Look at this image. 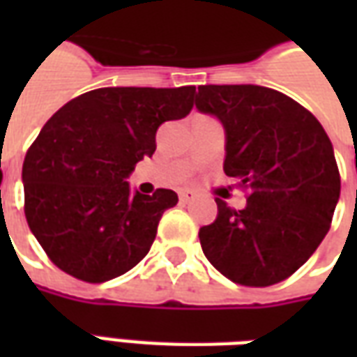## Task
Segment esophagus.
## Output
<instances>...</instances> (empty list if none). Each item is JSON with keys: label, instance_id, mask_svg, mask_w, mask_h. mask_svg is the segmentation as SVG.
I'll list each match as a JSON object with an SVG mask.
<instances>
[{"label": "esophagus", "instance_id": "34e87169", "mask_svg": "<svg viewBox=\"0 0 357 357\" xmlns=\"http://www.w3.org/2000/svg\"><path fill=\"white\" fill-rule=\"evenodd\" d=\"M197 197H199V195L195 193L193 189H181V191H179V201L181 202H191L195 201Z\"/></svg>", "mask_w": 357, "mask_h": 357}]
</instances>
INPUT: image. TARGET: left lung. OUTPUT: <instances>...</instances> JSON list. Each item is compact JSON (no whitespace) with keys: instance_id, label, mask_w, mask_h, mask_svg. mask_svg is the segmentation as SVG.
<instances>
[{"instance_id":"obj_1","label":"left lung","mask_w":357,"mask_h":357,"mask_svg":"<svg viewBox=\"0 0 357 357\" xmlns=\"http://www.w3.org/2000/svg\"><path fill=\"white\" fill-rule=\"evenodd\" d=\"M195 107L222 122L224 172L250 189L243 210L216 199L218 218L199 231L202 252L235 283H279L329 231L340 197L329 135L294 99L252 84L199 86Z\"/></svg>"}]
</instances>
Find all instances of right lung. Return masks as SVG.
Segmentation results:
<instances>
[{
  "label": "right lung",
  "instance_id": "1",
  "mask_svg": "<svg viewBox=\"0 0 357 357\" xmlns=\"http://www.w3.org/2000/svg\"><path fill=\"white\" fill-rule=\"evenodd\" d=\"M195 86L101 88L59 109L22 164L24 214L51 262L102 283L139 264L178 195L130 189V174L155 153L158 126L185 118Z\"/></svg>",
  "mask_w": 357,
  "mask_h": 357
}]
</instances>
